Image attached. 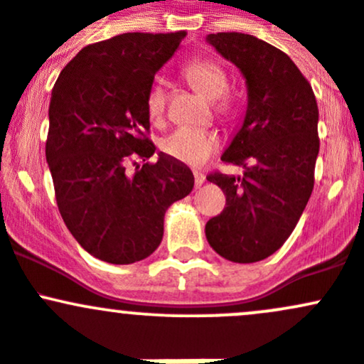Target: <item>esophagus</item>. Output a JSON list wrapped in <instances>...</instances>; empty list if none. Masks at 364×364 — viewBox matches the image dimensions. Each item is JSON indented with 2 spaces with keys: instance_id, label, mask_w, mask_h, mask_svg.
<instances>
[{
  "instance_id": "obj_1",
  "label": "esophagus",
  "mask_w": 364,
  "mask_h": 364,
  "mask_svg": "<svg viewBox=\"0 0 364 364\" xmlns=\"http://www.w3.org/2000/svg\"><path fill=\"white\" fill-rule=\"evenodd\" d=\"M193 178H196V186L197 188H200L205 181V176L203 174V172H193Z\"/></svg>"
}]
</instances>
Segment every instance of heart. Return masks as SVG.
<instances>
[{
  "instance_id": "obj_1",
  "label": "heart",
  "mask_w": 364,
  "mask_h": 364,
  "mask_svg": "<svg viewBox=\"0 0 364 364\" xmlns=\"http://www.w3.org/2000/svg\"><path fill=\"white\" fill-rule=\"evenodd\" d=\"M186 80L209 100H218L229 90L225 70L209 58H197L183 68ZM146 109L151 121H160L165 112V91L153 84L146 97ZM220 139L215 132L203 128L179 127L161 141V151L171 159L188 165H203L213 153L218 151Z\"/></svg>"
}]
</instances>
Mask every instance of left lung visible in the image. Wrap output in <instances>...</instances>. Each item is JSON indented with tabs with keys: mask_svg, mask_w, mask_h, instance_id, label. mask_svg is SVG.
Wrapping results in <instances>:
<instances>
[{
	"mask_svg": "<svg viewBox=\"0 0 364 364\" xmlns=\"http://www.w3.org/2000/svg\"><path fill=\"white\" fill-rule=\"evenodd\" d=\"M205 40L240 68L248 90L243 124L222 155L245 174L208 176L227 203L205 223V237L223 259L257 262L287 241L314 190L317 100L294 61L271 43L245 33Z\"/></svg>",
	"mask_w": 364,
	"mask_h": 364,
	"instance_id": "obj_1",
	"label": "left lung"
}]
</instances>
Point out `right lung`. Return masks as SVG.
Here are the masks:
<instances>
[{
    "label": "right lung",
    "instance_id": "add662e5",
    "mask_svg": "<svg viewBox=\"0 0 364 364\" xmlns=\"http://www.w3.org/2000/svg\"><path fill=\"white\" fill-rule=\"evenodd\" d=\"M185 36L123 33L91 43L53 87L46 159L58 208L77 243L104 262L151 255L168 205L193 188L183 161L161 151L155 164L148 161L156 148L148 137L146 97Z\"/></svg>",
    "mask_w": 364,
    "mask_h": 364
}]
</instances>
